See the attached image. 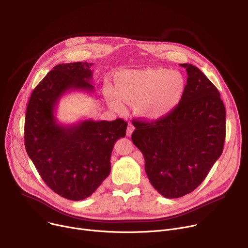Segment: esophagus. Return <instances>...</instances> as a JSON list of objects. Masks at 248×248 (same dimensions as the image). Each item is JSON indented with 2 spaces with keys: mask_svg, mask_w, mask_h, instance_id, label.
<instances>
[{
  "mask_svg": "<svg viewBox=\"0 0 248 248\" xmlns=\"http://www.w3.org/2000/svg\"><path fill=\"white\" fill-rule=\"evenodd\" d=\"M134 129H135V127H134L133 124H128L127 125V131H126V136L127 137H131L133 132H134Z\"/></svg>",
  "mask_w": 248,
  "mask_h": 248,
  "instance_id": "esophagus-1",
  "label": "esophagus"
}]
</instances>
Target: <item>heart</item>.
<instances>
[{"label": "heart", "mask_w": 248, "mask_h": 248, "mask_svg": "<svg viewBox=\"0 0 248 248\" xmlns=\"http://www.w3.org/2000/svg\"><path fill=\"white\" fill-rule=\"evenodd\" d=\"M115 90L104 85V95L109 107L123 110L124 102L135 104L140 119L161 121L180 106L186 91V80L181 72L165 68L124 70L114 76Z\"/></svg>", "instance_id": "1"}]
</instances>
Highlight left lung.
<instances>
[{
    "instance_id": "8db88e82",
    "label": "left lung",
    "mask_w": 248,
    "mask_h": 248,
    "mask_svg": "<svg viewBox=\"0 0 248 248\" xmlns=\"http://www.w3.org/2000/svg\"><path fill=\"white\" fill-rule=\"evenodd\" d=\"M186 91L177 109L161 121H133L134 145L145 158L153 187L165 198L196 189L222 154L226 112L214 84L192 64Z\"/></svg>"
}]
</instances>
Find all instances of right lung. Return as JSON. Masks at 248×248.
I'll use <instances>...</instances> for the list:
<instances>
[{
  "label": "right lung",
  "mask_w": 248,
  "mask_h": 248,
  "mask_svg": "<svg viewBox=\"0 0 248 248\" xmlns=\"http://www.w3.org/2000/svg\"><path fill=\"white\" fill-rule=\"evenodd\" d=\"M93 63L59 64L30 96L25 117V147L38 173L61 197H89L110 173L115 141L125 136L124 120H85L70 125L57 123L59 99L68 91L93 93Z\"/></svg>",
  "instance_id": "add662e5"
}]
</instances>
